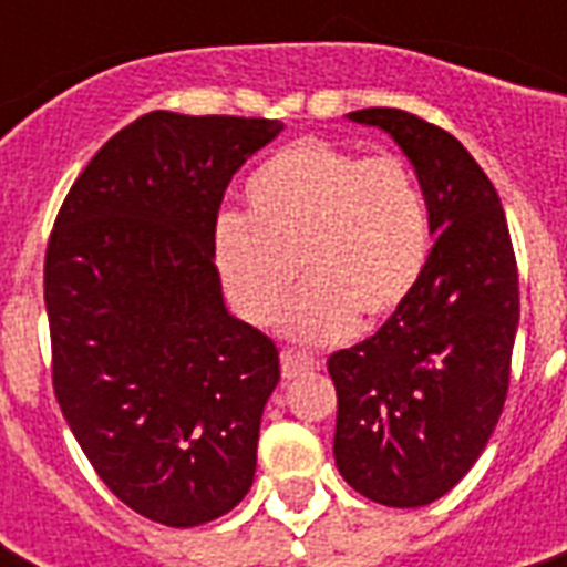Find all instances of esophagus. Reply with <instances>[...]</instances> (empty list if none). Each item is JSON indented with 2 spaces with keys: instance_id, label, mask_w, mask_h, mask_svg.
Here are the masks:
<instances>
[{
  "instance_id": "obj_1",
  "label": "esophagus",
  "mask_w": 567,
  "mask_h": 567,
  "mask_svg": "<svg viewBox=\"0 0 567 567\" xmlns=\"http://www.w3.org/2000/svg\"><path fill=\"white\" fill-rule=\"evenodd\" d=\"M315 359L306 353H293V350H282V377L285 379H297L302 373L315 371Z\"/></svg>"
}]
</instances>
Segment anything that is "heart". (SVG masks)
I'll return each instance as SVG.
<instances>
[{
    "label": "heart",
    "instance_id": "heart-1",
    "mask_svg": "<svg viewBox=\"0 0 567 567\" xmlns=\"http://www.w3.org/2000/svg\"><path fill=\"white\" fill-rule=\"evenodd\" d=\"M247 217H223L214 265L240 318H279L297 265L306 288L285 329L336 341L403 306L430 261L421 182L394 155L359 158L327 141H297L267 158L244 188Z\"/></svg>",
    "mask_w": 567,
    "mask_h": 567
}]
</instances>
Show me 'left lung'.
<instances>
[{
  "mask_svg": "<svg viewBox=\"0 0 567 567\" xmlns=\"http://www.w3.org/2000/svg\"><path fill=\"white\" fill-rule=\"evenodd\" d=\"M347 120L382 128L403 150L435 244L412 297L377 336L329 355L332 453L368 501L414 509L474 467L501 421L520 318L518 265L501 196L456 137L396 109Z\"/></svg>",
  "mask_w": 567,
  "mask_h": 567,
  "instance_id": "left-lung-1",
  "label": "left lung"
}]
</instances>
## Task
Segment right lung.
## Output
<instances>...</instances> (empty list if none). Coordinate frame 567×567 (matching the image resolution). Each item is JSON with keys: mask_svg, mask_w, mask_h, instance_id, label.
<instances>
[{"mask_svg": "<svg viewBox=\"0 0 567 567\" xmlns=\"http://www.w3.org/2000/svg\"><path fill=\"white\" fill-rule=\"evenodd\" d=\"M282 128L150 111L93 155L49 238L58 405L102 483L164 527L220 518L256 476L279 350L226 309L214 229Z\"/></svg>", "mask_w": 567, "mask_h": 567, "instance_id": "add662e5", "label": "right lung"}]
</instances>
